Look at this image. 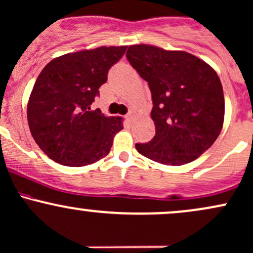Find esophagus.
Returning a JSON list of instances; mask_svg holds the SVG:
<instances>
[{
    "instance_id": "esophagus-1",
    "label": "esophagus",
    "mask_w": 253,
    "mask_h": 253,
    "mask_svg": "<svg viewBox=\"0 0 253 253\" xmlns=\"http://www.w3.org/2000/svg\"><path fill=\"white\" fill-rule=\"evenodd\" d=\"M135 116H137V112H135V110H129L128 112V114H127V119H128L129 121H132L133 119L135 118Z\"/></svg>"
}]
</instances>
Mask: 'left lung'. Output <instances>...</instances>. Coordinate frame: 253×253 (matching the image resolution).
<instances>
[{
    "label": "left lung",
    "instance_id": "left-lung-1",
    "mask_svg": "<svg viewBox=\"0 0 253 253\" xmlns=\"http://www.w3.org/2000/svg\"><path fill=\"white\" fill-rule=\"evenodd\" d=\"M126 57L148 82L154 103L156 134L135 144L138 152L167 166L198 158L223 126V88L216 72L192 54L146 44L128 46Z\"/></svg>",
    "mask_w": 253,
    "mask_h": 253
}]
</instances>
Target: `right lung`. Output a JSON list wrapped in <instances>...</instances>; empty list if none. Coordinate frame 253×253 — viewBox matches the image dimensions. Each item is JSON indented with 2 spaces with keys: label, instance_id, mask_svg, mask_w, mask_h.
<instances>
[{
  "label": "right lung",
  "instance_id": "right-lung-1",
  "mask_svg": "<svg viewBox=\"0 0 253 253\" xmlns=\"http://www.w3.org/2000/svg\"><path fill=\"white\" fill-rule=\"evenodd\" d=\"M127 46H99L51 60L36 80L27 103L31 134L44 154L68 167L92 165L109 154L121 118L91 109L108 71Z\"/></svg>",
  "mask_w": 253,
  "mask_h": 253
}]
</instances>
